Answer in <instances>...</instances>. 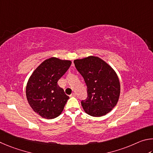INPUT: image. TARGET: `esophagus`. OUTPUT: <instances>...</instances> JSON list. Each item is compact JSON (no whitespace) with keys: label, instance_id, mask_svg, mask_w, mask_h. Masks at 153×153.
<instances>
[{"label":"esophagus","instance_id":"1","mask_svg":"<svg viewBox=\"0 0 153 153\" xmlns=\"http://www.w3.org/2000/svg\"><path fill=\"white\" fill-rule=\"evenodd\" d=\"M75 96H76V94H75L74 93H72L71 95H70V97H75Z\"/></svg>","mask_w":153,"mask_h":153}]
</instances>
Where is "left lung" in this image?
<instances>
[{"mask_svg": "<svg viewBox=\"0 0 153 153\" xmlns=\"http://www.w3.org/2000/svg\"><path fill=\"white\" fill-rule=\"evenodd\" d=\"M74 63L87 87V97L81 101L84 111L93 117L105 116L116 105L120 97V84L116 72L96 56L76 59Z\"/></svg>", "mask_w": 153, "mask_h": 153, "instance_id": "obj_1", "label": "left lung"}]
</instances>
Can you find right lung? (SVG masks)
<instances>
[{
	"label": "right lung",
	"instance_id": "1",
	"mask_svg": "<svg viewBox=\"0 0 153 153\" xmlns=\"http://www.w3.org/2000/svg\"><path fill=\"white\" fill-rule=\"evenodd\" d=\"M71 60L52 57L35 70L26 87L27 100L36 114L45 119L61 114L69 99L57 82L71 65Z\"/></svg>",
	"mask_w": 153,
	"mask_h": 153
}]
</instances>
